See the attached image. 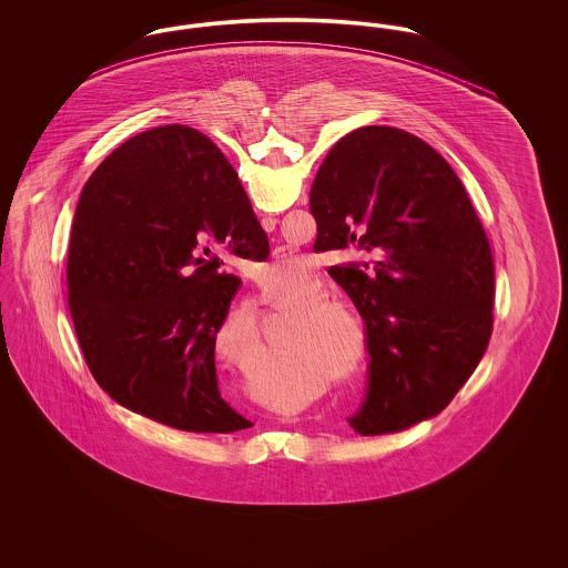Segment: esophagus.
I'll return each mask as SVG.
<instances>
[{
  "label": "esophagus",
  "mask_w": 568,
  "mask_h": 568,
  "mask_svg": "<svg viewBox=\"0 0 568 568\" xmlns=\"http://www.w3.org/2000/svg\"><path fill=\"white\" fill-rule=\"evenodd\" d=\"M262 225H264L266 232H272V230L276 227V219H274V216H264V219H262Z\"/></svg>",
  "instance_id": "34e87169"
}]
</instances>
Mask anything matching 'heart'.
Returning a JSON list of instances; mask_svg holds the SVG:
<instances>
[{
    "label": "heart",
    "mask_w": 568,
    "mask_h": 568,
    "mask_svg": "<svg viewBox=\"0 0 568 568\" xmlns=\"http://www.w3.org/2000/svg\"><path fill=\"white\" fill-rule=\"evenodd\" d=\"M278 271H285V266H276ZM271 304L274 311L285 313V315H294L300 310V322L294 329V343L296 345H308V347H320L322 352L329 353L332 357H343V353L347 352L349 341H352V326L344 321L349 318L353 322V329H359L357 317L349 306L341 304V302H317L322 297L320 285L308 278L294 287H285V290H274L268 292ZM346 318L343 321L342 317ZM257 357V347L251 352V357L244 359L246 366H253Z\"/></svg>",
    "instance_id": "heart-1"
}]
</instances>
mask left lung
<instances>
[{"instance_id":"obj_1","label":"left lung","mask_w":568,"mask_h":568,"mask_svg":"<svg viewBox=\"0 0 568 568\" xmlns=\"http://www.w3.org/2000/svg\"><path fill=\"white\" fill-rule=\"evenodd\" d=\"M311 213L317 248L375 257L329 268L368 334L353 430L403 433L436 417L479 366L494 325V257L458 174L422 138L366 125L325 155Z\"/></svg>"}]
</instances>
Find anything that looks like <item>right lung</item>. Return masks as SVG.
I'll return each mask as SVG.
<instances>
[{"instance_id": "right-lung-1", "label": "right lung", "mask_w": 568, "mask_h": 568, "mask_svg": "<svg viewBox=\"0 0 568 568\" xmlns=\"http://www.w3.org/2000/svg\"><path fill=\"white\" fill-rule=\"evenodd\" d=\"M268 236L234 168L187 125L134 135L84 183L68 251V306L98 385L185 433L253 424L221 398L215 341Z\"/></svg>"}]
</instances>
